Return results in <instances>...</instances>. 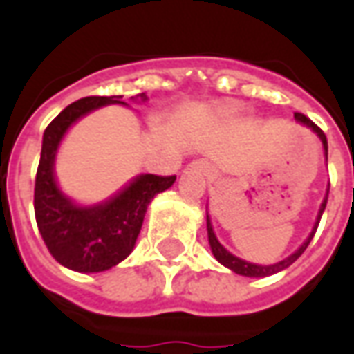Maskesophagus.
<instances>
[{
    "instance_id": "esophagus-1",
    "label": "esophagus",
    "mask_w": 354,
    "mask_h": 354,
    "mask_svg": "<svg viewBox=\"0 0 354 354\" xmlns=\"http://www.w3.org/2000/svg\"><path fill=\"white\" fill-rule=\"evenodd\" d=\"M189 172H195V174H201V176L205 178H210L212 174H214V169L210 167V162L208 161H203V159H197V161H193L187 165V169Z\"/></svg>"
}]
</instances>
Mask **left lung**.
<instances>
[{
	"instance_id": "8db88e82",
	"label": "left lung",
	"mask_w": 354,
	"mask_h": 354,
	"mask_svg": "<svg viewBox=\"0 0 354 354\" xmlns=\"http://www.w3.org/2000/svg\"><path fill=\"white\" fill-rule=\"evenodd\" d=\"M294 119H296L297 123L307 127L309 131H313L315 134H317V136H319V140L322 142V149H324V161H328L326 134L320 131L319 127L313 123L311 119H307L304 113H294ZM328 192H330V184H328V189H326V195H324V199H322V203H320L319 214H317V220H315V225H313L311 233L307 235V239H305L304 243H301V246L297 248L296 252H292L290 256H286L284 260L277 261V263H271V266H260V263H252V261H246V260H243V258L235 256V254H231L230 250H227V248H225V246H223L222 243L218 241V237H216L214 227H212V222H210V216H208V207H207V231H208V245H210V250H212V254H214L216 260L220 261L223 267H227V269H231L233 273L243 274V277L261 279V277H269V274L279 273V271H282V269H286V267L292 266V263H294V261H296L297 258H299V256L305 252V248L309 246L313 235H315V231H317V227H319V222H320V218H322V212H324V208H326Z\"/></svg>"
}]
</instances>
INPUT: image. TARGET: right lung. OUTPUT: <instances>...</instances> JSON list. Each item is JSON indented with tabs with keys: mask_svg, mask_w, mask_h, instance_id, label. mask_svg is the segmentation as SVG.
I'll use <instances>...</instances> for the list:
<instances>
[{
	"mask_svg": "<svg viewBox=\"0 0 354 354\" xmlns=\"http://www.w3.org/2000/svg\"><path fill=\"white\" fill-rule=\"evenodd\" d=\"M131 100L144 104L147 96L140 93ZM113 104L129 106L123 96L81 98L62 109L43 132L35 176V220L53 258L77 273H100L121 263L136 245L149 203L176 182V176L138 174L111 197L93 205H80L60 189L55 162L64 136L81 117Z\"/></svg>",
	"mask_w": 354,
	"mask_h": 354,
	"instance_id": "1",
	"label": "right lung"
}]
</instances>
